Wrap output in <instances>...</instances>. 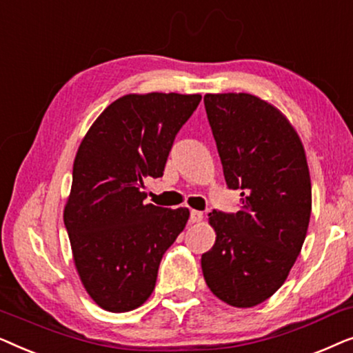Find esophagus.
I'll use <instances>...</instances> for the list:
<instances>
[{"label": "esophagus", "mask_w": 353, "mask_h": 353, "mask_svg": "<svg viewBox=\"0 0 353 353\" xmlns=\"http://www.w3.org/2000/svg\"><path fill=\"white\" fill-rule=\"evenodd\" d=\"M202 219H204V214H202V212L191 210V216H190L191 223H199V221H202Z\"/></svg>", "instance_id": "34e87169"}]
</instances>
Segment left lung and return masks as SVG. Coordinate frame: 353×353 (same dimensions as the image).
Returning a JSON list of instances; mask_svg holds the SVG:
<instances>
[{
	"mask_svg": "<svg viewBox=\"0 0 353 353\" xmlns=\"http://www.w3.org/2000/svg\"><path fill=\"white\" fill-rule=\"evenodd\" d=\"M204 105L226 185L243 209L212 210L216 238L201 267L214 296L250 308L272 297L301 254L312 214L303 144L278 108L249 93H207Z\"/></svg>",
	"mask_w": 353,
	"mask_h": 353,
	"instance_id": "1",
	"label": "left lung"
}]
</instances>
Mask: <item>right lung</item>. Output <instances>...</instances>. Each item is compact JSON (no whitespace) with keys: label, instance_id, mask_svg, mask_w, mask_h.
I'll list each match as a JSON object with an SVG mask.
<instances>
[{"label":"right lung","instance_id":"right-lung-1","mask_svg":"<svg viewBox=\"0 0 353 353\" xmlns=\"http://www.w3.org/2000/svg\"><path fill=\"white\" fill-rule=\"evenodd\" d=\"M201 94L146 93L115 99L81 139L64 207L80 281L104 310L141 307L162 255L190 219L186 207L144 204V178H159L175 134Z\"/></svg>","mask_w":353,"mask_h":353}]
</instances>
